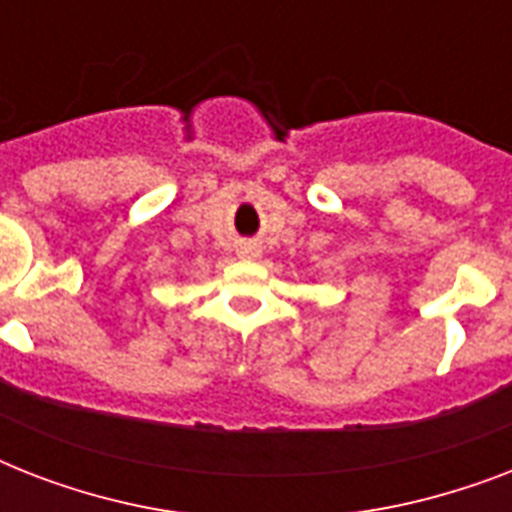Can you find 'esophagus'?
<instances>
[{"label": "esophagus", "instance_id": "esophagus-1", "mask_svg": "<svg viewBox=\"0 0 512 512\" xmlns=\"http://www.w3.org/2000/svg\"><path fill=\"white\" fill-rule=\"evenodd\" d=\"M244 255H255V249H247V252H244Z\"/></svg>", "mask_w": 512, "mask_h": 512}]
</instances>
